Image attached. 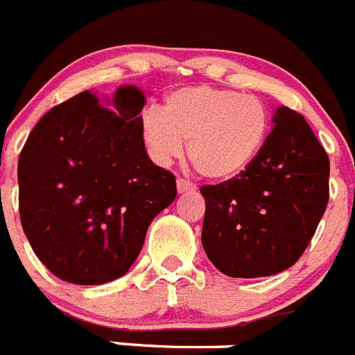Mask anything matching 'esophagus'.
Returning a JSON list of instances; mask_svg holds the SVG:
<instances>
[{
  "label": "esophagus",
  "instance_id": "1",
  "mask_svg": "<svg viewBox=\"0 0 355 355\" xmlns=\"http://www.w3.org/2000/svg\"><path fill=\"white\" fill-rule=\"evenodd\" d=\"M177 191L178 194H189L196 191V185L191 184V182L184 180V178H178L177 180Z\"/></svg>",
  "mask_w": 355,
  "mask_h": 355
}]
</instances>
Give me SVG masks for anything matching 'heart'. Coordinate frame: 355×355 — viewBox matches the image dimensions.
<instances>
[{
  "mask_svg": "<svg viewBox=\"0 0 355 355\" xmlns=\"http://www.w3.org/2000/svg\"><path fill=\"white\" fill-rule=\"evenodd\" d=\"M270 116L253 95L212 86H189L166 97L164 107L141 116V138L150 157L168 166L184 154L210 180H232L261 152Z\"/></svg>",
  "mask_w": 355,
  "mask_h": 355,
  "instance_id": "heart-1",
  "label": "heart"
}]
</instances>
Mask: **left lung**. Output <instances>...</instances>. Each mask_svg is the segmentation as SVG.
I'll list each match as a JSON object with an SVG mask.
<instances>
[{
    "label": "left lung",
    "instance_id": "left-lung-1",
    "mask_svg": "<svg viewBox=\"0 0 355 355\" xmlns=\"http://www.w3.org/2000/svg\"><path fill=\"white\" fill-rule=\"evenodd\" d=\"M244 173L203 185L201 244L230 277H263L288 269L315 235L329 201V157L304 116L286 106Z\"/></svg>",
    "mask_w": 355,
    "mask_h": 355
}]
</instances>
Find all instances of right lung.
<instances>
[{"mask_svg":"<svg viewBox=\"0 0 355 355\" xmlns=\"http://www.w3.org/2000/svg\"><path fill=\"white\" fill-rule=\"evenodd\" d=\"M146 97L81 92L40 118L19 157V212L38 260L74 285H104L136 261L146 230L177 196L141 138Z\"/></svg>","mask_w":355,"mask_h":355,"instance_id":"obj_1","label":"right lung"}]
</instances>
